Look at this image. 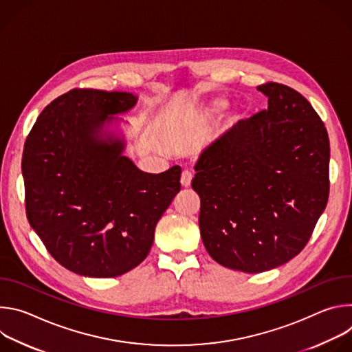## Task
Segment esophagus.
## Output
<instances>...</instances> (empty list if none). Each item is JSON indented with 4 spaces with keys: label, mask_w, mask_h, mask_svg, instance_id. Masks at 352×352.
<instances>
[{
    "label": "esophagus",
    "mask_w": 352,
    "mask_h": 352,
    "mask_svg": "<svg viewBox=\"0 0 352 352\" xmlns=\"http://www.w3.org/2000/svg\"><path fill=\"white\" fill-rule=\"evenodd\" d=\"M192 178H193L192 173L188 171V170H184L182 174H181V185H182L184 188H189V186H190V182H192Z\"/></svg>",
    "instance_id": "1"
}]
</instances>
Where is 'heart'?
I'll list each match as a JSON object with an SVG mask.
<instances>
[{"label":"heart","instance_id":"heart-1","mask_svg":"<svg viewBox=\"0 0 352 352\" xmlns=\"http://www.w3.org/2000/svg\"><path fill=\"white\" fill-rule=\"evenodd\" d=\"M228 104H230V102L227 97L214 96L200 106L199 111L196 113V118H199V120L200 118H212L214 116H219L228 107Z\"/></svg>","mask_w":352,"mask_h":352}]
</instances>
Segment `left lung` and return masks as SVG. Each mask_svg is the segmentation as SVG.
Masks as SVG:
<instances>
[{
	"mask_svg": "<svg viewBox=\"0 0 352 352\" xmlns=\"http://www.w3.org/2000/svg\"><path fill=\"white\" fill-rule=\"evenodd\" d=\"M267 110L241 120L202 150L192 189L209 255L243 273L276 269L304 249L329 197L330 143L296 90L258 86Z\"/></svg>",
	"mask_w": 352,
	"mask_h": 352,
	"instance_id": "left-lung-1",
	"label": "left lung"
}]
</instances>
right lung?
I'll use <instances>...</instances> for the list:
<instances>
[{
  "label": "right lung",
  "instance_id": "add662e5",
  "mask_svg": "<svg viewBox=\"0 0 352 352\" xmlns=\"http://www.w3.org/2000/svg\"><path fill=\"white\" fill-rule=\"evenodd\" d=\"M136 103L128 91L74 89L41 111L25 143L29 224L61 266L83 277L140 265L181 189L179 166L150 174L124 155L116 116Z\"/></svg>",
  "mask_w": 352,
  "mask_h": 352
}]
</instances>
